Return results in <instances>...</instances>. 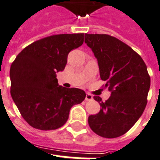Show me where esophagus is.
Listing matches in <instances>:
<instances>
[{
  "instance_id": "esophagus-1",
  "label": "esophagus",
  "mask_w": 160,
  "mask_h": 160,
  "mask_svg": "<svg viewBox=\"0 0 160 160\" xmlns=\"http://www.w3.org/2000/svg\"><path fill=\"white\" fill-rule=\"evenodd\" d=\"M92 99H93V96H92L90 93H87L86 96H85V100L89 101V100H92Z\"/></svg>"
}]
</instances>
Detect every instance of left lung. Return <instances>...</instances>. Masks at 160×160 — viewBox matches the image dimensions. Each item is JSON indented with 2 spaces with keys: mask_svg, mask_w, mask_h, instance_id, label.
Segmentation results:
<instances>
[{
  "mask_svg": "<svg viewBox=\"0 0 160 160\" xmlns=\"http://www.w3.org/2000/svg\"><path fill=\"white\" fill-rule=\"evenodd\" d=\"M84 42L98 60L99 74L111 96L99 102L100 111L88 118L89 127L104 138L127 133L142 115L147 104L150 76L145 62L125 42L108 34H84Z\"/></svg>",
  "mask_w": 160,
  "mask_h": 160,
  "instance_id": "left-lung-1",
  "label": "left lung"
}]
</instances>
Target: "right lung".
I'll return each instance as SVG.
<instances>
[{
  "label": "right lung",
  "mask_w": 160,
  "mask_h": 160,
  "mask_svg": "<svg viewBox=\"0 0 160 160\" xmlns=\"http://www.w3.org/2000/svg\"><path fill=\"white\" fill-rule=\"evenodd\" d=\"M84 42V33L55 34L37 40L17 55L10 70V94L28 125L48 131L67 122L71 107L85 98L82 89L58 85L57 72Z\"/></svg>",
  "instance_id": "right-lung-1"
}]
</instances>
